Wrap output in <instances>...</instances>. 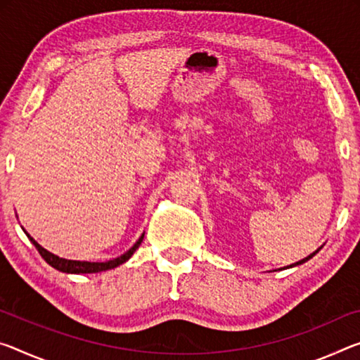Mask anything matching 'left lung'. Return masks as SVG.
Wrapping results in <instances>:
<instances>
[{"instance_id": "1", "label": "left lung", "mask_w": 360, "mask_h": 360, "mask_svg": "<svg viewBox=\"0 0 360 360\" xmlns=\"http://www.w3.org/2000/svg\"><path fill=\"white\" fill-rule=\"evenodd\" d=\"M319 250H321V248H319ZM319 250H316V252H314V253H311L309 256H307V258H304V259H301V261H298V262H295V264H290V266H287V267H293V266H300V264H303V262H306V261H309V259L312 258V256H314V255H317V253H319Z\"/></svg>"}]
</instances>
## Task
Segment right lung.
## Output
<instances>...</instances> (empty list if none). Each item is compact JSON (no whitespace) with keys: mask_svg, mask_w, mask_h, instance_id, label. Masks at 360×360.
Masks as SVG:
<instances>
[{"mask_svg":"<svg viewBox=\"0 0 360 360\" xmlns=\"http://www.w3.org/2000/svg\"><path fill=\"white\" fill-rule=\"evenodd\" d=\"M27 233V232H25ZM27 237L30 238V242L35 245V248L38 250V253L41 255V258L48 262L49 266H53L54 269L60 271V272H67V274H94V272H102V271H108V269H113V267H117L120 264H123V262H127L136 250L139 248V245L142 242V238H144V233L139 237V240L136 242L133 247H131L127 253L118 256L115 259H110V261H105V262H91V261H73V259H65V258H59V256H56L53 253H49L48 250H44L41 245H39L35 238L30 237L27 233Z\"/></svg>","mask_w":360,"mask_h":360,"instance_id":"add662e5","label":"right lung"}]
</instances>
